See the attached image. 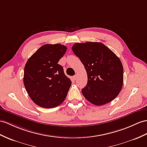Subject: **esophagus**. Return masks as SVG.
Listing matches in <instances>:
<instances>
[{"mask_svg":"<svg viewBox=\"0 0 147 147\" xmlns=\"http://www.w3.org/2000/svg\"><path fill=\"white\" fill-rule=\"evenodd\" d=\"M77 75H76V76H74V78L75 80L77 79Z\"/></svg>","mask_w":147,"mask_h":147,"instance_id":"1","label":"esophagus"}]
</instances>
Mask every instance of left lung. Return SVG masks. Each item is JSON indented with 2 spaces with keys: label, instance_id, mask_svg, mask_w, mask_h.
Wrapping results in <instances>:
<instances>
[{
  "label": "left lung",
  "instance_id": "1",
  "mask_svg": "<svg viewBox=\"0 0 147 147\" xmlns=\"http://www.w3.org/2000/svg\"><path fill=\"white\" fill-rule=\"evenodd\" d=\"M87 74L82 93L88 102L103 105L115 99L122 88L123 68L115 53L100 42L76 43L71 47Z\"/></svg>",
  "mask_w": 147,
  "mask_h": 147
}]
</instances>
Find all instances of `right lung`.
<instances>
[{
    "mask_svg": "<svg viewBox=\"0 0 147 147\" xmlns=\"http://www.w3.org/2000/svg\"><path fill=\"white\" fill-rule=\"evenodd\" d=\"M66 51L65 45L45 44L27 60L24 84L32 100L38 106L52 109L65 100L71 82L58 62Z\"/></svg>",
    "mask_w": 147,
    "mask_h": 147,
    "instance_id": "right-lung-1",
    "label": "right lung"
}]
</instances>
